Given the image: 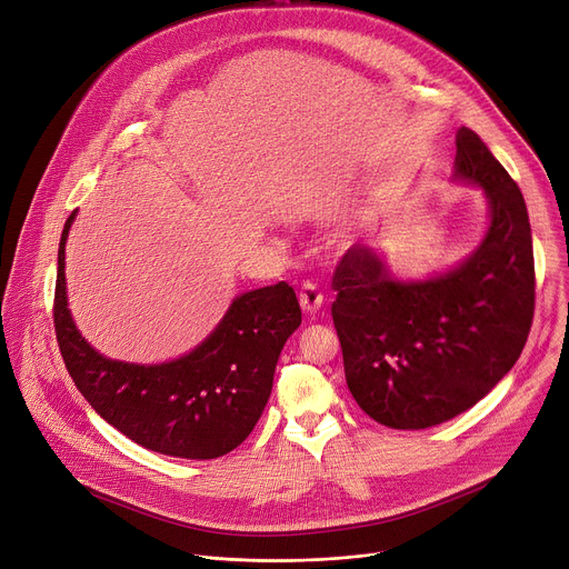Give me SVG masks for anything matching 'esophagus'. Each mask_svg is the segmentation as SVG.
<instances>
[{"instance_id": "1", "label": "esophagus", "mask_w": 569, "mask_h": 569, "mask_svg": "<svg viewBox=\"0 0 569 569\" xmlns=\"http://www.w3.org/2000/svg\"><path fill=\"white\" fill-rule=\"evenodd\" d=\"M298 300H300V308L305 315H317L323 305V293L317 289V284L305 282L298 291Z\"/></svg>"}]
</instances>
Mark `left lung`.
<instances>
[{"label": "left lung", "mask_w": 569, "mask_h": 569, "mask_svg": "<svg viewBox=\"0 0 569 569\" xmlns=\"http://www.w3.org/2000/svg\"><path fill=\"white\" fill-rule=\"evenodd\" d=\"M451 182L488 200V228L462 261L412 280L391 271L382 250L353 246L332 280L346 385L387 428L421 430L476 406L515 367L531 330L527 202L469 127L458 129Z\"/></svg>", "instance_id": "left-lung-1"}]
</instances>
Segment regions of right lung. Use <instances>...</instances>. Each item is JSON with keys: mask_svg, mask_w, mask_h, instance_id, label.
<instances>
[{"mask_svg": "<svg viewBox=\"0 0 569 569\" xmlns=\"http://www.w3.org/2000/svg\"><path fill=\"white\" fill-rule=\"evenodd\" d=\"M63 226L54 296L61 356L81 397L137 445L187 460L237 449L264 412L282 346L300 326V305L287 282L237 296L223 319L189 353L157 365L102 356L79 332L68 308Z\"/></svg>", "mask_w": 569, "mask_h": 569, "instance_id": "1", "label": "right lung"}]
</instances>
